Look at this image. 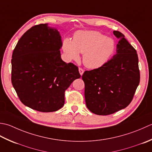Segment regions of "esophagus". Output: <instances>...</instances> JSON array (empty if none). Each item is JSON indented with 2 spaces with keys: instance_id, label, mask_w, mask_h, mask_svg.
<instances>
[{
  "instance_id": "1",
  "label": "esophagus",
  "mask_w": 152,
  "mask_h": 152,
  "mask_svg": "<svg viewBox=\"0 0 152 152\" xmlns=\"http://www.w3.org/2000/svg\"><path fill=\"white\" fill-rule=\"evenodd\" d=\"M79 72L80 75L82 76V75H83V73H84V69H83L82 68L79 67Z\"/></svg>"
}]
</instances>
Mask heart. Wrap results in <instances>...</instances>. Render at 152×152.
Wrapping results in <instances>:
<instances>
[{
	"instance_id": "1",
	"label": "heart",
	"mask_w": 152,
	"mask_h": 152,
	"mask_svg": "<svg viewBox=\"0 0 152 152\" xmlns=\"http://www.w3.org/2000/svg\"><path fill=\"white\" fill-rule=\"evenodd\" d=\"M115 48L112 39L96 31H80L74 35L73 41L66 38L62 43L68 60L77 61L80 53L83 54V62L90 69H96L106 64Z\"/></svg>"
}]
</instances>
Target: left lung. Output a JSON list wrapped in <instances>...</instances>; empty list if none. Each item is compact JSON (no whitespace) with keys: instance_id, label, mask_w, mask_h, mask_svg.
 <instances>
[{"instance_id":"1","label":"left lung","mask_w":152,"mask_h":152,"mask_svg":"<svg viewBox=\"0 0 152 152\" xmlns=\"http://www.w3.org/2000/svg\"><path fill=\"white\" fill-rule=\"evenodd\" d=\"M113 34L119 39L116 54L102 67L86 71L82 76L86 107L99 115L128 106L140 83L137 51L123 33L113 31Z\"/></svg>"}]
</instances>
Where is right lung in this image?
I'll return each mask as SVG.
<instances>
[{"label": "right lung", "mask_w": 152, "mask_h": 152, "mask_svg": "<svg viewBox=\"0 0 152 152\" xmlns=\"http://www.w3.org/2000/svg\"><path fill=\"white\" fill-rule=\"evenodd\" d=\"M61 37L48 23L33 26L18 41L12 54V83L21 102L41 112L64 105L65 91L80 75L61 58Z\"/></svg>", "instance_id": "obj_1"}]
</instances>
